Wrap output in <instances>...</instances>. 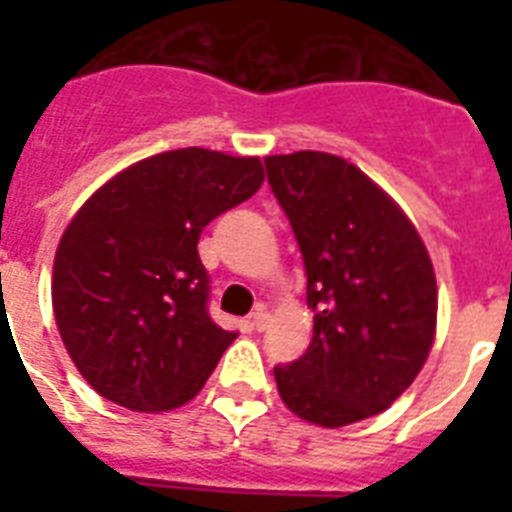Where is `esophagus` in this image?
<instances>
[{"instance_id":"1","label":"esophagus","mask_w":512,"mask_h":512,"mask_svg":"<svg viewBox=\"0 0 512 512\" xmlns=\"http://www.w3.org/2000/svg\"><path fill=\"white\" fill-rule=\"evenodd\" d=\"M249 319H252V327H255L257 332H263V329L271 324V313H268V308H265V305H257L255 313H252Z\"/></svg>"}]
</instances>
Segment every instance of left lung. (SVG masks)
I'll return each mask as SVG.
<instances>
[{
	"mask_svg": "<svg viewBox=\"0 0 512 512\" xmlns=\"http://www.w3.org/2000/svg\"><path fill=\"white\" fill-rule=\"evenodd\" d=\"M268 183L300 244L313 337L273 366L284 404L321 428L388 409L436 337V273L420 233L356 164L321 151L268 156Z\"/></svg>",
	"mask_w": 512,
	"mask_h": 512,
	"instance_id": "8db88e82",
	"label": "left lung"
}]
</instances>
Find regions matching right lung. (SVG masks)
I'll list each match as a JSON object with an SVG mask.
<instances>
[{
	"label": "right lung",
	"mask_w": 512,
	"mask_h": 512,
	"mask_svg": "<svg viewBox=\"0 0 512 512\" xmlns=\"http://www.w3.org/2000/svg\"><path fill=\"white\" fill-rule=\"evenodd\" d=\"M263 185L257 156L177 148L92 193L60 236L52 311L68 356L132 412L191 401L236 332L209 319L204 225Z\"/></svg>",
	"instance_id": "add662e5"
}]
</instances>
